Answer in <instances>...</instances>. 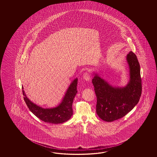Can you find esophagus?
<instances>
[{
	"label": "esophagus",
	"mask_w": 157,
	"mask_h": 157,
	"mask_svg": "<svg viewBox=\"0 0 157 157\" xmlns=\"http://www.w3.org/2000/svg\"><path fill=\"white\" fill-rule=\"evenodd\" d=\"M90 77H91V75H90V73H89V72H86L83 74V79L86 81H89L90 80Z\"/></svg>",
	"instance_id": "obj_1"
}]
</instances>
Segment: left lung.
I'll return each mask as SVG.
<instances>
[{
    "label": "left lung",
    "mask_w": 157,
    "mask_h": 157,
    "mask_svg": "<svg viewBox=\"0 0 157 157\" xmlns=\"http://www.w3.org/2000/svg\"><path fill=\"white\" fill-rule=\"evenodd\" d=\"M130 80L127 86L114 87L95 75L92 80L96 94L97 113L102 120L112 122L126 116L140 100L142 92L140 66L136 56L127 54Z\"/></svg>",
    "instance_id": "obj_1"
}]
</instances>
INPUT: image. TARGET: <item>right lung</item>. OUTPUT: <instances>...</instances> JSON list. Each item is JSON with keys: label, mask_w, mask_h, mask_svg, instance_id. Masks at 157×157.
I'll use <instances>...</instances> for the list:
<instances>
[{"label": "right lung", "mask_w": 157, "mask_h": 157, "mask_svg": "<svg viewBox=\"0 0 157 157\" xmlns=\"http://www.w3.org/2000/svg\"><path fill=\"white\" fill-rule=\"evenodd\" d=\"M77 78L74 80L68 89L63 100L59 106L54 108L44 109L31 102L22 90L24 100L33 113L45 122L58 124L63 123L70 119L73 114L72 103L77 93ZM24 89L23 87H22Z\"/></svg>", "instance_id": "right-lung-1"}]
</instances>
